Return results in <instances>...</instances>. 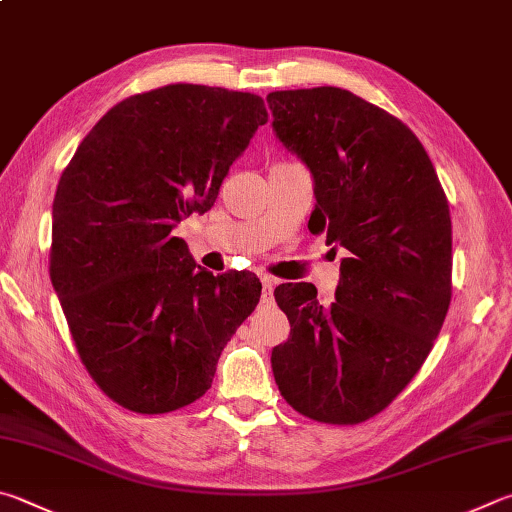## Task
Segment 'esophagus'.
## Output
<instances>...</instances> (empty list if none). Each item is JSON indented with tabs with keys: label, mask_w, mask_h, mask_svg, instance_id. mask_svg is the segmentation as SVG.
Returning a JSON list of instances; mask_svg holds the SVG:
<instances>
[{
	"label": "esophagus",
	"mask_w": 512,
	"mask_h": 512,
	"mask_svg": "<svg viewBox=\"0 0 512 512\" xmlns=\"http://www.w3.org/2000/svg\"><path fill=\"white\" fill-rule=\"evenodd\" d=\"M275 284H277V280H275V277H271V275H264V277H262V288H264V297H271V295H273V288H275Z\"/></svg>",
	"instance_id": "34e87169"
}]
</instances>
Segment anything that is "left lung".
<instances>
[{
    "mask_svg": "<svg viewBox=\"0 0 512 512\" xmlns=\"http://www.w3.org/2000/svg\"><path fill=\"white\" fill-rule=\"evenodd\" d=\"M280 141L309 167V230L347 248L336 300L282 284L291 336L273 374L295 412L356 425L385 410L432 351L452 300V221L425 147L396 116L347 89L273 91Z\"/></svg>",
    "mask_w": 512,
    "mask_h": 512,
    "instance_id": "8db88e82",
    "label": "left lung"
}]
</instances>
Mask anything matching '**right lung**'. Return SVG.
I'll return each mask as SVG.
<instances>
[{
  "mask_svg": "<svg viewBox=\"0 0 512 512\" xmlns=\"http://www.w3.org/2000/svg\"><path fill=\"white\" fill-rule=\"evenodd\" d=\"M266 120L255 94L179 82L111 107L64 167L51 282L82 365L125 410L165 414L201 398L255 311L257 277L203 271L172 230L212 208Z\"/></svg>",
  "mask_w": 512,
  "mask_h": 512,
  "instance_id": "1",
  "label": "right lung"
}]
</instances>
